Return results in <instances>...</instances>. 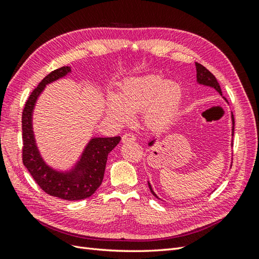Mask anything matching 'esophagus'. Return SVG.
Returning <instances> with one entry per match:
<instances>
[{
	"instance_id": "34e87169",
	"label": "esophagus",
	"mask_w": 259,
	"mask_h": 259,
	"mask_svg": "<svg viewBox=\"0 0 259 259\" xmlns=\"http://www.w3.org/2000/svg\"><path fill=\"white\" fill-rule=\"evenodd\" d=\"M136 140V137L133 134H125L122 136V142L125 144V142H133Z\"/></svg>"
}]
</instances>
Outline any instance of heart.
Wrapping results in <instances>:
<instances>
[{"label": "heart", "mask_w": 259, "mask_h": 259, "mask_svg": "<svg viewBox=\"0 0 259 259\" xmlns=\"http://www.w3.org/2000/svg\"><path fill=\"white\" fill-rule=\"evenodd\" d=\"M183 89L175 81L157 74H145L124 80L114 97L106 102V112L115 122L124 123L131 114L140 112L148 129L161 130L177 115Z\"/></svg>", "instance_id": "b5f03b06"}]
</instances>
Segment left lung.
I'll list each match as a JSON object with an SVG mask.
<instances>
[{"mask_svg": "<svg viewBox=\"0 0 259 259\" xmlns=\"http://www.w3.org/2000/svg\"><path fill=\"white\" fill-rule=\"evenodd\" d=\"M196 71H197V83L200 84V85H205V87H209V88H212V89L216 90L219 95L223 97V93H222V89H221V85H219L217 79L214 78V75L210 72V71H208L203 65L199 64V63H196ZM225 99V98H224ZM226 100V99H225ZM234 125H235V121H234V115L232 113V136H234ZM156 141V139H152L149 142V146L153 145V142ZM232 145H233V141H232ZM230 167H232V164H230ZM148 186H149V189L151 191V194L155 196L158 199H160L157 195L156 192L153 191L152 187L150 185L149 181H148Z\"/></svg>", "mask_w": 259, "mask_h": 259, "instance_id": "8db88e82", "label": "left lung"}]
</instances>
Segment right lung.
<instances>
[{
  "label": "right lung",
  "mask_w": 259,
  "mask_h": 259,
  "mask_svg": "<svg viewBox=\"0 0 259 259\" xmlns=\"http://www.w3.org/2000/svg\"><path fill=\"white\" fill-rule=\"evenodd\" d=\"M71 73L70 67H62L52 71L43 79L30 95L22 113V138L23 164L48 195L58 197L64 200H80L89 198L100 187L108 155L117 146L120 137H93L85 145L83 151L72 167L67 170L54 169L45 161L38 150L33 131V111L38 97L45 88L54 81Z\"/></svg>",
  "instance_id": "obj_1"
}]
</instances>
